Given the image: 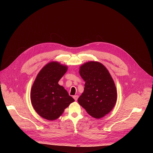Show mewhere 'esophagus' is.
<instances>
[{
  "mask_svg": "<svg viewBox=\"0 0 153 153\" xmlns=\"http://www.w3.org/2000/svg\"><path fill=\"white\" fill-rule=\"evenodd\" d=\"M73 98H74V100L76 101V100H77V99H78V98H79V96H77V95L74 96H73Z\"/></svg>",
  "mask_w": 153,
  "mask_h": 153,
  "instance_id": "1",
  "label": "esophagus"
}]
</instances>
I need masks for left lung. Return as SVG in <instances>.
Listing matches in <instances>:
<instances>
[{
  "instance_id": "1",
  "label": "left lung",
  "mask_w": 153,
  "mask_h": 153,
  "mask_svg": "<svg viewBox=\"0 0 153 153\" xmlns=\"http://www.w3.org/2000/svg\"><path fill=\"white\" fill-rule=\"evenodd\" d=\"M79 74L85 80L83 93L79 103L92 117L100 119L110 113L117 100L116 88L110 73L98 62L82 65Z\"/></svg>"
}]
</instances>
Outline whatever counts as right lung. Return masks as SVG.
<instances>
[{
    "label": "right lung",
    "instance_id": "obj_1",
    "mask_svg": "<svg viewBox=\"0 0 153 153\" xmlns=\"http://www.w3.org/2000/svg\"><path fill=\"white\" fill-rule=\"evenodd\" d=\"M67 71V66L57 62L47 64L37 74L32 86L31 101L36 113L48 120L59 118L74 101L58 82Z\"/></svg>",
    "mask_w": 153,
    "mask_h": 153
}]
</instances>
